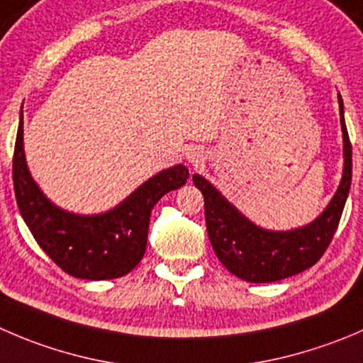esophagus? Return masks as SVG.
I'll list each match as a JSON object with an SVG mask.
<instances>
[{
  "label": "esophagus",
  "instance_id": "obj_1",
  "mask_svg": "<svg viewBox=\"0 0 363 363\" xmlns=\"http://www.w3.org/2000/svg\"><path fill=\"white\" fill-rule=\"evenodd\" d=\"M186 160H188L191 164L202 163V161H203V150L196 149V147H191V149H188V152H186Z\"/></svg>",
  "mask_w": 363,
  "mask_h": 363
}]
</instances>
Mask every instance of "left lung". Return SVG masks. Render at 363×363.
I'll use <instances>...</instances> for the list:
<instances>
[{"label": "left lung", "mask_w": 363, "mask_h": 363, "mask_svg": "<svg viewBox=\"0 0 363 363\" xmlns=\"http://www.w3.org/2000/svg\"><path fill=\"white\" fill-rule=\"evenodd\" d=\"M340 128L344 142L342 179L321 214L303 227L267 230L245 216L206 177L195 174L193 182L203 195L206 225L214 253L238 279L253 284L277 282L314 266L328 248L351 188V143L339 94Z\"/></svg>", "instance_id": "obj_1"}]
</instances>
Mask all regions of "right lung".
<instances>
[{
    "instance_id": "add662e5",
    "label": "right lung",
    "mask_w": 363,
    "mask_h": 363,
    "mask_svg": "<svg viewBox=\"0 0 363 363\" xmlns=\"http://www.w3.org/2000/svg\"><path fill=\"white\" fill-rule=\"evenodd\" d=\"M13 189L21 216L42 250L70 277L111 280L128 275L147 248L150 211L168 191L184 186V164L161 170L113 209L76 214L44 195L31 177L24 156L23 111L13 149Z\"/></svg>"
}]
</instances>
